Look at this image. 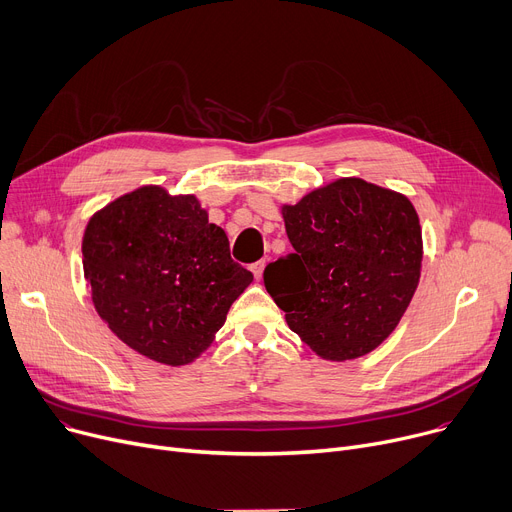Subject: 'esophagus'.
<instances>
[{"mask_svg": "<svg viewBox=\"0 0 512 512\" xmlns=\"http://www.w3.org/2000/svg\"><path fill=\"white\" fill-rule=\"evenodd\" d=\"M264 266H266V262H264V260H258V262H254V264L250 266V270H252V273H254V277H256V279H262Z\"/></svg>", "mask_w": 512, "mask_h": 512, "instance_id": "esophagus-1", "label": "esophagus"}]
</instances>
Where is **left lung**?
Returning <instances> with one entry per match:
<instances>
[{"label":"left lung","mask_w":512,"mask_h":512,"mask_svg":"<svg viewBox=\"0 0 512 512\" xmlns=\"http://www.w3.org/2000/svg\"><path fill=\"white\" fill-rule=\"evenodd\" d=\"M293 254L264 268L285 320L324 359L376 349L405 314L422 268V227L393 190L345 177L283 206Z\"/></svg>","instance_id":"left-lung-1"}]
</instances>
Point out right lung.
Returning <instances> with one entry per match:
<instances>
[{"label": "right lung", "mask_w": 512, "mask_h": 512, "mask_svg": "<svg viewBox=\"0 0 512 512\" xmlns=\"http://www.w3.org/2000/svg\"><path fill=\"white\" fill-rule=\"evenodd\" d=\"M84 277L99 316L140 355L184 366L213 343L254 275L196 196L144 186L88 221Z\"/></svg>", "instance_id": "right-lung-1"}]
</instances>
